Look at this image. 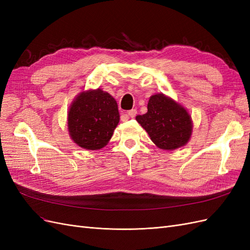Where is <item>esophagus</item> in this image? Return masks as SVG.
I'll use <instances>...</instances> for the list:
<instances>
[{
  "label": "esophagus",
  "instance_id": "esophagus-1",
  "mask_svg": "<svg viewBox=\"0 0 250 250\" xmlns=\"http://www.w3.org/2000/svg\"><path fill=\"white\" fill-rule=\"evenodd\" d=\"M126 116H128V118H134L135 116H137V109H130L128 110Z\"/></svg>",
  "mask_w": 250,
  "mask_h": 250
}]
</instances>
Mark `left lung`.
Returning a JSON list of instances; mask_svg holds the SVG:
<instances>
[{"label": "left lung", "instance_id": "1", "mask_svg": "<svg viewBox=\"0 0 250 250\" xmlns=\"http://www.w3.org/2000/svg\"><path fill=\"white\" fill-rule=\"evenodd\" d=\"M148 111L135 117L155 145L163 150H175L187 145L193 132L190 113L183 105L164 94L148 101Z\"/></svg>", "mask_w": 250, "mask_h": 250}]
</instances>
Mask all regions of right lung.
<instances>
[{
  "mask_svg": "<svg viewBox=\"0 0 250 250\" xmlns=\"http://www.w3.org/2000/svg\"><path fill=\"white\" fill-rule=\"evenodd\" d=\"M119 121L115 98L101 88L87 89L72 102L67 112V129L79 147L99 150L107 145Z\"/></svg>",
  "mask_w": 250,
  "mask_h": 250,
  "instance_id": "obj_1",
  "label": "right lung"
}]
</instances>
